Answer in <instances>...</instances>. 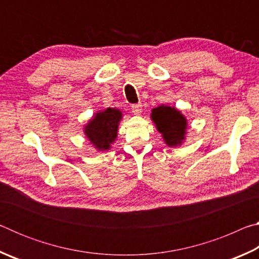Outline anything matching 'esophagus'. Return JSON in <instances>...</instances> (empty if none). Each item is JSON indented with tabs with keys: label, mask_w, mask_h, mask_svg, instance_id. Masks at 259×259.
Listing matches in <instances>:
<instances>
[{
	"label": "esophagus",
	"mask_w": 259,
	"mask_h": 259,
	"mask_svg": "<svg viewBox=\"0 0 259 259\" xmlns=\"http://www.w3.org/2000/svg\"><path fill=\"white\" fill-rule=\"evenodd\" d=\"M142 107H143V105L140 104V103L131 105V109H133V112L135 114H140V113H142Z\"/></svg>",
	"instance_id": "esophagus-1"
}]
</instances>
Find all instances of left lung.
Wrapping results in <instances>:
<instances>
[{
  "label": "left lung",
  "instance_id": "1",
  "mask_svg": "<svg viewBox=\"0 0 259 259\" xmlns=\"http://www.w3.org/2000/svg\"><path fill=\"white\" fill-rule=\"evenodd\" d=\"M152 119L157 130L163 135L168 146H176L182 143L185 135L186 120L181 113L170 106H160L152 111Z\"/></svg>",
  "mask_w": 259,
  "mask_h": 259
}]
</instances>
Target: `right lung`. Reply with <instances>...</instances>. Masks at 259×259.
Listing matches in <instances>:
<instances>
[{
  "instance_id": "obj_1",
  "label": "right lung",
  "mask_w": 259,
  "mask_h": 259,
  "mask_svg": "<svg viewBox=\"0 0 259 259\" xmlns=\"http://www.w3.org/2000/svg\"><path fill=\"white\" fill-rule=\"evenodd\" d=\"M120 119L119 109L107 108L104 112H99L85 126V135L98 150H108L116 138Z\"/></svg>"
}]
</instances>
